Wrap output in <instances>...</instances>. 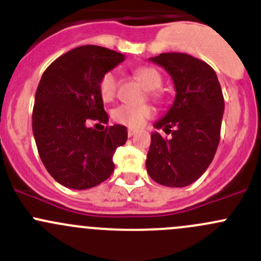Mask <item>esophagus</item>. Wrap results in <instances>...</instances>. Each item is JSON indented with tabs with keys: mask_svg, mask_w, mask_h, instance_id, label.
Returning <instances> with one entry per match:
<instances>
[{
	"mask_svg": "<svg viewBox=\"0 0 261 261\" xmlns=\"http://www.w3.org/2000/svg\"><path fill=\"white\" fill-rule=\"evenodd\" d=\"M136 134V130H134V128H128L127 130V136L128 138H131V136H134Z\"/></svg>",
	"mask_w": 261,
	"mask_h": 261,
	"instance_id": "esophagus-1",
	"label": "esophagus"
}]
</instances>
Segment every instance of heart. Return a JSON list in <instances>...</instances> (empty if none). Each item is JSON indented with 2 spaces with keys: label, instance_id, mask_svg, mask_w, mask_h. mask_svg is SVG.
<instances>
[{
  "label": "heart",
  "instance_id": "b5f03b06",
  "mask_svg": "<svg viewBox=\"0 0 261 261\" xmlns=\"http://www.w3.org/2000/svg\"><path fill=\"white\" fill-rule=\"evenodd\" d=\"M134 74L138 78V81L149 91L150 98H159V93H158L156 89L162 86L163 78L156 69H154L151 67H141L138 68L134 72ZM117 75L114 72L105 73L98 83V91L102 101H112L116 96V92H117ZM111 115L115 122L123 126H127L130 128H138L145 123L147 118L151 117L152 109L150 106H147V105H141V106L121 105V106L116 107Z\"/></svg>",
  "mask_w": 261,
  "mask_h": 261
}]
</instances>
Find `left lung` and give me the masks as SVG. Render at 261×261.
I'll return each instance as SVG.
<instances>
[{"mask_svg": "<svg viewBox=\"0 0 261 261\" xmlns=\"http://www.w3.org/2000/svg\"><path fill=\"white\" fill-rule=\"evenodd\" d=\"M149 60L169 73L177 93L154 123L172 138L151 134L146 170L162 186L187 187L206 172L220 143L225 110L220 82L207 63L184 53H163Z\"/></svg>", "mask_w": 261, "mask_h": 261, "instance_id": "8db88e82", "label": "left lung"}]
</instances>
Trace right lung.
I'll return each mask as SVG.
<instances>
[{"label": "right lung", "instance_id": "add662e5", "mask_svg": "<svg viewBox=\"0 0 261 261\" xmlns=\"http://www.w3.org/2000/svg\"><path fill=\"white\" fill-rule=\"evenodd\" d=\"M123 60L125 55L115 50L78 46L54 60L39 82L34 138L44 167L67 188H92L114 172L112 156L127 140V130L114 125L97 131L87 122H109L98 83Z\"/></svg>", "mask_w": 261, "mask_h": 261}]
</instances>
